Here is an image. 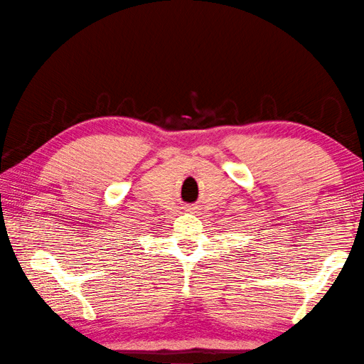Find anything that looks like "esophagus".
Returning a JSON list of instances; mask_svg holds the SVG:
<instances>
[{
    "instance_id": "esophagus-1",
    "label": "esophagus",
    "mask_w": 364,
    "mask_h": 364,
    "mask_svg": "<svg viewBox=\"0 0 364 364\" xmlns=\"http://www.w3.org/2000/svg\"><path fill=\"white\" fill-rule=\"evenodd\" d=\"M183 210L188 211V213H195L196 206H195V205H186V206H183Z\"/></svg>"
}]
</instances>
